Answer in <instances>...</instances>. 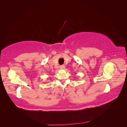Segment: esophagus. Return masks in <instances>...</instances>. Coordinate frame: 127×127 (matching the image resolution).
Wrapping results in <instances>:
<instances>
[{"label":"esophagus","mask_w":127,"mask_h":127,"mask_svg":"<svg viewBox=\"0 0 127 127\" xmlns=\"http://www.w3.org/2000/svg\"><path fill=\"white\" fill-rule=\"evenodd\" d=\"M60 68H61V69H64V65H61V66H60Z\"/></svg>","instance_id":"obj_1"}]
</instances>
